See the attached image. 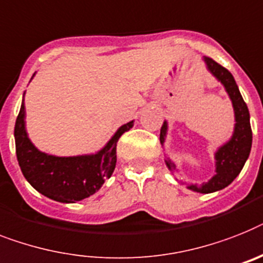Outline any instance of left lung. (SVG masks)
I'll use <instances>...</instances> for the list:
<instances>
[{"mask_svg":"<svg viewBox=\"0 0 263 263\" xmlns=\"http://www.w3.org/2000/svg\"><path fill=\"white\" fill-rule=\"evenodd\" d=\"M204 62L207 63L208 69L224 84L226 91L229 92L233 101L234 111H235V130L233 138L223 145L215 155L216 158V175L208 183L201 186L190 185V190L200 192V194H211L215 191L223 190L224 186L231 184L236 176L239 175L247 157L250 155L251 142H253V132L250 126V114L247 108L246 102L240 95L239 88L236 86L235 79L229 69L220 66L214 59L204 56ZM166 134V122H164L160 133V141L164 142V137ZM169 169L175 168L171 161H166Z\"/></svg>","mask_w":263,"mask_h":263,"instance_id":"left-lung-1","label":"left lung"}]
</instances>
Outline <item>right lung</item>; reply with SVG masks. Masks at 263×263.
<instances>
[{
	"label": "right lung",
	"mask_w": 263,
	"mask_h": 263,
	"mask_svg": "<svg viewBox=\"0 0 263 263\" xmlns=\"http://www.w3.org/2000/svg\"><path fill=\"white\" fill-rule=\"evenodd\" d=\"M133 121L118 129L101 152L91 156L56 157L39 152L25 130V106L21 105L14 126L16 155L28 183L44 196L60 203H75L95 194L114 172L117 142Z\"/></svg>",
	"instance_id": "right-lung-1"
}]
</instances>
